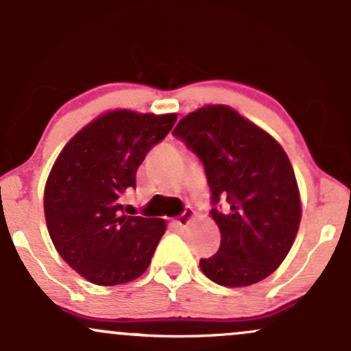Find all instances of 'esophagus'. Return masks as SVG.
I'll use <instances>...</instances> for the list:
<instances>
[{
	"mask_svg": "<svg viewBox=\"0 0 351 351\" xmlns=\"http://www.w3.org/2000/svg\"><path fill=\"white\" fill-rule=\"evenodd\" d=\"M195 216H196V213L193 211L191 208H186V209H184L183 215H181V216L178 217V219L175 221V224H176V226H178V228H186L188 224H189V221L195 219Z\"/></svg>",
	"mask_w": 351,
	"mask_h": 351,
	"instance_id": "34e87169",
	"label": "esophagus"
}]
</instances>
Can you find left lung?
<instances>
[{"label":"left lung","mask_w":351,"mask_h":351,"mask_svg":"<svg viewBox=\"0 0 351 351\" xmlns=\"http://www.w3.org/2000/svg\"><path fill=\"white\" fill-rule=\"evenodd\" d=\"M173 135L196 153L211 189L219 251L199 261L208 279L245 287L269 277L291 251L302 204L287 153L274 136L228 106H206L180 120ZM228 201L224 212L217 208Z\"/></svg>","instance_id":"left-lung-1"}]
</instances>
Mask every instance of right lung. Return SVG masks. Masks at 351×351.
<instances>
[{"instance_id":"1","label":"right lung","mask_w":351,"mask_h":351,"mask_svg":"<svg viewBox=\"0 0 351 351\" xmlns=\"http://www.w3.org/2000/svg\"><path fill=\"white\" fill-rule=\"evenodd\" d=\"M175 122L176 114L119 108L92 120L59 153L44 188L47 231L59 256L92 284H127L150 265L167 223L125 216L120 198Z\"/></svg>"}]
</instances>
